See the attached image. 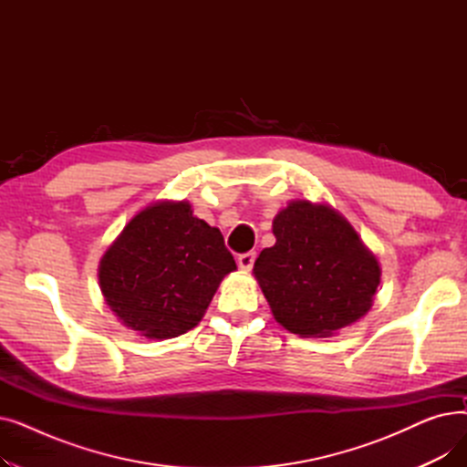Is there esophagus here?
Instances as JSON below:
<instances>
[{
	"label": "esophagus",
	"instance_id": "34e87169",
	"mask_svg": "<svg viewBox=\"0 0 467 467\" xmlns=\"http://www.w3.org/2000/svg\"><path fill=\"white\" fill-rule=\"evenodd\" d=\"M254 263H255V252H248V254L238 255V266L242 268L244 273H250L254 268Z\"/></svg>",
	"mask_w": 467,
	"mask_h": 467
}]
</instances>
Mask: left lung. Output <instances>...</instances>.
I'll return each mask as SVG.
<instances>
[{"mask_svg": "<svg viewBox=\"0 0 467 467\" xmlns=\"http://www.w3.org/2000/svg\"><path fill=\"white\" fill-rule=\"evenodd\" d=\"M276 244L254 275L275 320L299 337H329L373 306L380 265L327 204L291 201L273 221Z\"/></svg>", "mask_w": 467, "mask_h": 467, "instance_id": "1", "label": "left lung"}]
</instances>
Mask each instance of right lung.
Listing matches in <instances>:
<instances>
[{
	"label": "right lung",
	"mask_w": 467,
	"mask_h": 467,
	"mask_svg": "<svg viewBox=\"0 0 467 467\" xmlns=\"http://www.w3.org/2000/svg\"><path fill=\"white\" fill-rule=\"evenodd\" d=\"M233 271L219 229L194 217L187 201H161L129 221L104 254L98 280L122 326L162 340L199 326Z\"/></svg>",
	"instance_id": "right-lung-1"
}]
</instances>
